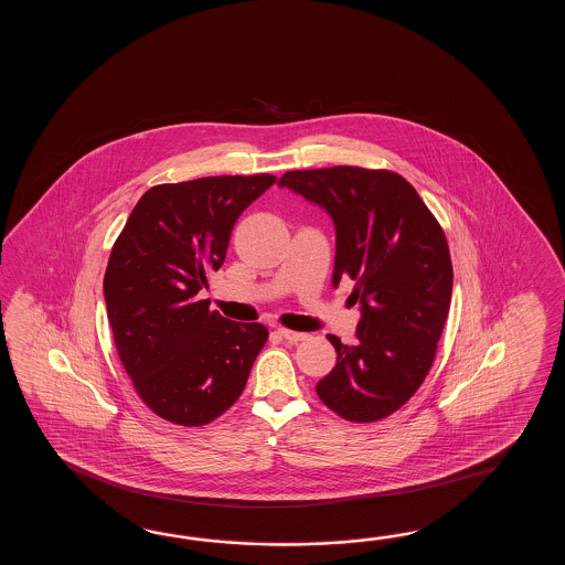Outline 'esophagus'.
Returning a JSON list of instances; mask_svg holds the SVG:
<instances>
[{"mask_svg": "<svg viewBox=\"0 0 565 565\" xmlns=\"http://www.w3.org/2000/svg\"><path fill=\"white\" fill-rule=\"evenodd\" d=\"M278 335L282 337L288 343H299L307 339V333H300V331H290V329H278Z\"/></svg>", "mask_w": 565, "mask_h": 565, "instance_id": "34e87169", "label": "esophagus"}]
</instances>
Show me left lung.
<instances>
[{"instance_id":"8db88e82","label":"left lung","mask_w":565,"mask_h":565,"mask_svg":"<svg viewBox=\"0 0 565 565\" xmlns=\"http://www.w3.org/2000/svg\"><path fill=\"white\" fill-rule=\"evenodd\" d=\"M278 185L331 216L333 287L351 278V297L361 305L353 345L327 335L337 363L315 387L317 396L345 420H382L416 394L433 367L452 295L445 232L394 171H287Z\"/></svg>"}]
</instances>
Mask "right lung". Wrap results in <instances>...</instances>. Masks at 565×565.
Listing matches in <instances>:
<instances>
[{"label":"right lung","mask_w":565,"mask_h":565,"mask_svg":"<svg viewBox=\"0 0 565 565\" xmlns=\"http://www.w3.org/2000/svg\"><path fill=\"white\" fill-rule=\"evenodd\" d=\"M275 175H217L143 193L115 242L105 302L120 363L163 420L204 426L241 397L268 329L198 299L242 212Z\"/></svg>","instance_id":"obj_1"}]
</instances>
